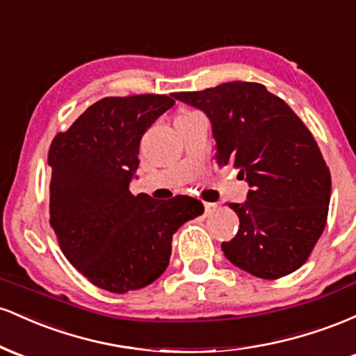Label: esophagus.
<instances>
[{
    "mask_svg": "<svg viewBox=\"0 0 356 356\" xmlns=\"http://www.w3.org/2000/svg\"><path fill=\"white\" fill-rule=\"evenodd\" d=\"M216 204H212V202H204V209H206V214H212V212L216 211Z\"/></svg>",
    "mask_w": 356,
    "mask_h": 356,
    "instance_id": "1",
    "label": "esophagus"
}]
</instances>
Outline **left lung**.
<instances>
[{"label":"left lung","mask_w":356,"mask_h":356,"mask_svg":"<svg viewBox=\"0 0 356 356\" xmlns=\"http://www.w3.org/2000/svg\"><path fill=\"white\" fill-rule=\"evenodd\" d=\"M211 122L219 165H234L249 184L244 202H227L239 231L220 244L232 264L264 280L296 271L320 239L332 175L316 140L284 100L264 85L229 81L172 93Z\"/></svg>","instance_id":"left-lung-1"}]
</instances>
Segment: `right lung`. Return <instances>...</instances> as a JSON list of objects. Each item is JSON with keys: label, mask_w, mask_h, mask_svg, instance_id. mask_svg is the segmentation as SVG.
Here are the masks:
<instances>
[{"label": "right lung", "mask_w": 356, "mask_h": 356, "mask_svg": "<svg viewBox=\"0 0 356 356\" xmlns=\"http://www.w3.org/2000/svg\"><path fill=\"white\" fill-rule=\"evenodd\" d=\"M175 102L167 95L105 97L48 152L50 224L65 257L110 293L154 283L169 266L172 236L204 206L189 195H134L140 138Z\"/></svg>", "instance_id": "right-lung-1"}]
</instances>
